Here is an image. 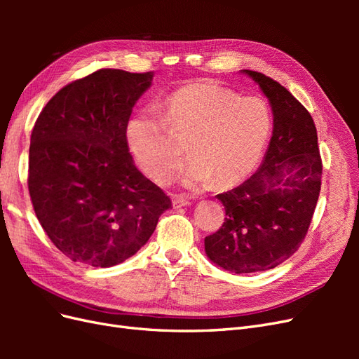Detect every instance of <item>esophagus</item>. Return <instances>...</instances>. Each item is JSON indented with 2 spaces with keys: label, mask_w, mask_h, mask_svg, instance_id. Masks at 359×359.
<instances>
[{
  "label": "esophagus",
  "mask_w": 359,
  "mask_h": 359,
  "mask_svg": "<svg viewBox=\"0 0 359 359\" xmlns=\"http://www.w3.org/2000/svg\"><path fill=\"white\" fill-rule=\"evenodd\" d=\"M173 203V208H181V206H187L190 205V201L187 198H182V196H175L172 199Z\"/></svg>",
  "instance_id": "obj_1"
}]
</instances>
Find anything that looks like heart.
I'll use <instances>...</instances> for the list:
<instances>
[{
    "mask_svg": "<svg viewBox=\"0 0 359 359\" xmlns=\"http://www.w3.org/2000/svg\"><path fill=\"white\" fill-rule=\"evenodd\" d=\"M165 119L142 111L130 118L127 144L149 178L166 182L177 169L186 137L190 154L181 182L196 189L214 181L227 187L244 180L262 156L273 128L269 106L257 95H238L215 81H196L172 91Z\"/></svg>",
    "mask_w": 359,
    "mask_h": 359,
    "instance_id": "b5f03b06",
    "label": "heart"
}]
</instances>
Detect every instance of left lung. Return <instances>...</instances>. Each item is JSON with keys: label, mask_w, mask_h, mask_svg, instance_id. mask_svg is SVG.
<instances>
[{"label": "left lung", "mask_w": 359, "mask_h": 359, "mask_svg": "<svg viewBox=\"0 0 359 359\" xmlns=\"http://www.w3.org/2000/svg\"><path fill=\"white\" fill-rule=\"evenodd\" d=\"M243 72L268 97L274 128L257 172L236 189L217 194L226 219L205 238L206 256L235 274L273 269L297 252L310 227L322 180L318 132L309 111L277 81Z\"/></svg>", "instance_id": "1"}]
</instances>
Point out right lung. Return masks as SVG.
Wrapping results in <instances>:
<instances>
[{"label": "right lung", "mask_w": 359, "mask_h": 359, "mask_svg": "<svg viewBox=\"0 0 359 359\" xmlns=\"http://www.w3.org/2000/svg\"><path fill=\"white\" fill-rule=\"evenodd\" d=\"M153 76L97 70L61 88L32 128V208L53 245L73 262L100 268L124 262L172 206L135 166L126 135Z\"/></svg>", "instance_id": "add662e5"}]
</instances>
